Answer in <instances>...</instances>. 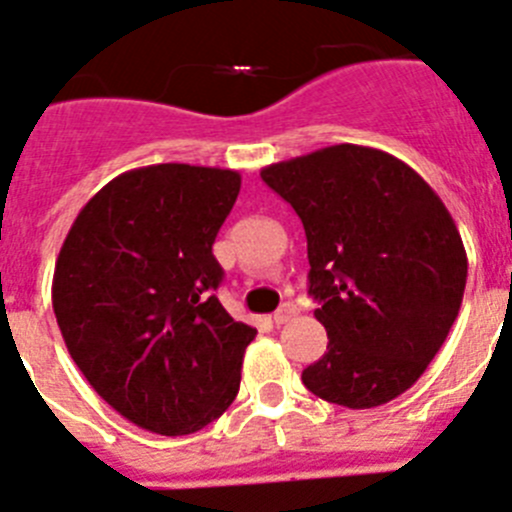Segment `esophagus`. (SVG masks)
Instances as JSON below:
<instances>
[{
	"label": "esophagus",
	"mask_w": 512,
	"mask_h": 512,
	"mask_svg": "<svg viewBox=\"0 0 512 512\" xmlns=\"http://www.w3.org/2000/svg\"><path fill=\"white\" fill-rule=\"evenodd\" d=\"M297 314H299L297 304H289V302L281 304V307L274 312V325H287V322L294 320Z\"/></svg>",
	"instance_id": "1"
}]
</instances>
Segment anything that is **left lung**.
I'll list each match as a JSON object with an SVG mask.
<instances>
[{
  "label": "left lung",
  "instance_id": "8db88e82",
  "mask_svg": "<svg viewBox=\"0 0 512 512\" xmlns=\"http://www.w3.org/2000/svg\"><path fill=\"white\" fill-rule=\"evenodd\" d=\"M261 177L302 218L314 317L330 337L304 386L348 409L409 391L447 340L467 284L447 205L409 164L358 144L269 164Z\"/></svg>",
  "mask_w": 512,
  "mask_h": 512
}]
</instances>
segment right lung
Instances as JSON below:
<instances>
[{
  "mask_svg": "<svg viewBox=\"0 0 512 512\" xmlns=\"http://www.w3.org/2000/svg\"><path fill=\"white\" fill-rule=\"evenodd\" d=\"M241 175L149 164L83 205L60 246L53 309L70 358L131 424L182 437L236 398L256 330L215 297L213 256Z\"/></svg>",
  "mask_w": 512,
  "mask_h": 512,
  "instance_id": "1",
  "label": "right lung"
}]
</instances>
